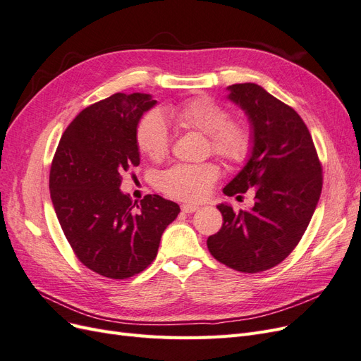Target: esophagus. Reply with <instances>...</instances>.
Listing matches in <instances>:
<instances>
[{"label": "esophagus", "instance_id": "1", "mask_svg": "<svg viewBox=\"0 0 361 361\" xmlns=\"http://www.w3.org/2000/svg\"><path fill=\"white\" fill-rule=\"evenodd\" d=\"M182 211L187 214H191V212L199 211V206L197 204H182Z\"/></svg>", "mask_w": 361, "mask_h": 361}]
</instances>
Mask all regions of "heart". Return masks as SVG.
<instances>
[{"instance_id":"heart-1","label":"heart","mask_w":361,"mask_h":361,"mask_svg":"<svg viewBox=\"0 0 361 361\" xmlns=\"http://www.w3.org/2000/svg\"><path fill=\"white\" fill-rule=\"evenodd\" d=\"M170 117L180 128L197 130L207 135V143L214 155L228 164H243L253 147V137L245 123L227 120L224 108L211 97H195L169 111ZM137 145L152 161L166 158L170 150V133L166 118L159 111H150L138 122ZM218 169L214 164H176L162 171L158 178V187L173 199L183 202H202L209 195Z\"/></svg>"}]
</instances>
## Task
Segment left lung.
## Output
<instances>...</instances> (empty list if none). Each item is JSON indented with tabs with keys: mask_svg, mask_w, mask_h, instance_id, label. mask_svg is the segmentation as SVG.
Instances as JSON below:
<instances>
[{
	"mask_svg": "<svg viewBox=\"0 0 361 361\" xmlns=\"http://www.w3.org/2000/svg\"><path fill=\"white\" fill-rule=\"evenodd\" d=\"M227 90V99L248 118L253 147L223 192L232 197L253 188L256 195L248 211L216 204L224 223L207 238V248L226 267L255 274L279 265L300 243L321 197L322 169L309 129L293 108L255 82Z\"/></svg>",
	"mask_w": 361,
	"mask_h": 361,
	"instance_id": "8db88e82",
	"label": "left lung"
}]
</instances>
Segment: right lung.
Instances as JSON below:
<instances>
[{
    "instance_id": "add662e5",
    "label": "right lung",
    "mask_w": 361,
    "mask_h": 361,
    "mask_svg": "<svg viewBox=\"0 0 361 361\" xmlns=\"http://www.w3.org/2000/svg\"><path fill=\"white\" fill-rule=\"evenodd\" d=\"M157 105L147 93H116L87 106L64 130L49 173L51 200L82 264L122 280L146 269L178 203L149 194L140 203L120 190L140 164L137 126Z\"/></svg>"
}]
</instances>
